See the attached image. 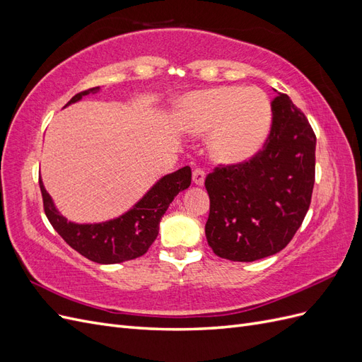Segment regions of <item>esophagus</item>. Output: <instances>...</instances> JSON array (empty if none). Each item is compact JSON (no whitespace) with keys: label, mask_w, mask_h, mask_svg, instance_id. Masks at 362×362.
I'll return each instance as SVG.
<instances>
[{"label":"esophagus","mask_w":362,"mask_h":362,"mask_svg":"<svg viewBox=\"0 0 362 362\" xmlns=\"http://www.w3.org/2000/svg\"><path fill=\"white\" fill-rule=\"evenodd\" d=\"M193 182L196 184V185H204V182H205V172L202 170V169H194L193 170Z\"/></svg>","instance_id":"1"}]
</instances>
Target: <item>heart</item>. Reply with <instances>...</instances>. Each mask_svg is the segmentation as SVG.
I'll return each mask as SVG.
<instances>
[{"instance_id":"1","label":"heart","mask_w":362,"mask_h":362,"mask_svg":"<svg viewBox=\"0 0 362 362\" xmlns=\"http://www.w3.org/2000/svg\"><path fill=\"white\" fill-rule=\"evenodd\" d=\"M180 120L192 134H210L208 149L216 161L237 164L264 144L272 125V103L259 87H214L185 96Z\"/></svg>"}]
</instances>
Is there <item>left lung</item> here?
I'll use <instances>...</instances> for the list:
<instances>
[{
	"label": "left lung",
	"mask_w": 362,
	"mask_h": 362,
	"mask_svg": "<svg viewBox=\"0 0 362 362\" xmlns=\"http://www.w3.org/2000/svg\"><path fill=\"white\" fill-rule=\"evenodd\" d=\"M272 113L262 151L249 161L216 168L205 180L210 196L205 235L221 258L250 262L278 254L310 208L314 131L286 93L272 101Z\"/></svg>",
	"instance_id": "obj_1"
}]
</instances>
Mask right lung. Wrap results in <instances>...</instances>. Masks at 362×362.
<instances>
[{
  "instance_id": "add662e5",
  "label": "right lung",
  "mask_w": 362,
  "mask_h": 362,
  "mask_svg": "<svg viewBox=\"0 0 362 362\" xmlns=\"http://www.w3.org/2000/svg\"><path fill=\"white\" fill-rule=\"evenodd\" d=\"M100 90L101 87H93L76 93L66 105ZM190 182L192 170L185 166L177 172L164 175L144 194V198L122 216L100 223H75L68 222V218L60 214L39 178L43 208L52 228L72 249L98 264H116L146 254L158 235L161 217L175 196L189 189Z\"/></svg>"
}]
</instances>
